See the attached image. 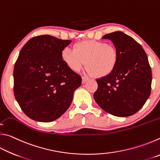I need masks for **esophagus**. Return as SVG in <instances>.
I'll return each instance as SVG.
<instances>
[{
	"label": "esophagus",
	"instance_id": "34e87169",
	"mask_svg": "<svg viewBox=\"0 0 160 160\" xmlns=\"http://www.w3.org/2000/svg\"><path fill=\"white\" fill-rule=\"evenodd\" d=\"M89 79L88 78H86V77H82V82L84 84V83H85L87 81H88Z\"/></svg>",
	"mask_w": 160,
	"mask_h": 160
}]
</instances>
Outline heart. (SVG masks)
<instances>
[{
    "label": "heart",
    "mask_w": 160,
    "mask_h": 160,
    "mask_svg": "<svg viewBox=\"0 0 160 160\" xmlns=\"http://www.w3.org/2000/svg\"><path fill=\"white\" fill-rule=\"evenodd\" d=\"M61 58L72 71L78 72L86 63L87 72L97 78L109 75L114 70L118 61V53L113 46L100 41H85L78 43L73 50L65 48Z\"/></svg>",
    "instance_id": "obj_1"
}]
</instances>
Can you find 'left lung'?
<instances>
[{
	"label": "left lung",
	"instance_id": "8db88e82",
	"mask_svg": "<svg viewBox=\"0 0 160 160\" xmlns=\"http://www.w3.org/2000/svg\"><path fill=\"white\" fill-rule=\"evenodd\" d=\"M118 53L114 70L97 79L94 93L97 104L105 112L118 117L131 116L141 109L150 97L152 70L147 54L141 45L121 32L105 34Z\"/></svg>",
	"mask_w": 160,
	"mask_h": 160
}]
</instances>
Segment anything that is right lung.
<instances>
[{
	"mask_svg": "<svg viewBox=\"0 0 160 160\" xmlns=\"http://www.w3.org/2000/svg\"><path fill=\"white\" fill-rule=\"evenodd\" d=\"M70 42L44 34L32 37L22 48L14 66L13 90L29 118L51 122L71 104L82 78L61 58L62 50Z\"/></svg>",
	"mask_w": 160,
	"mask_h": 160,
	"instance_id": "1",
	"label": "right lung"
}]
</instances>
